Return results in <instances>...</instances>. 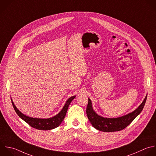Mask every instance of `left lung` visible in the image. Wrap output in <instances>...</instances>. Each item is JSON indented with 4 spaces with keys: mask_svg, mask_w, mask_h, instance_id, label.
I'll return each mask as SVG.
<instances>
[{
    "mask_svg": "<svg viewBox=\"0 0 156 156\" xmlns=\"http://www.w3.org/2000/svg\"><path fill=\"white\" fill-rule=\"evenodd\" d=\"M146 98L147 95L140 106L132 112L122 116L115 118H104L98 115L94 111L92 107L91 101L88 98V102L86 110L87 115L92 126L99 130L107 132L119 131L129 125L132 121L141 113L144 106Z\"/></svg>",
    "mask_w": 156,
    "mask_h": 156,
    "instance_id": "left-lung-1",
    "label": "left lung"
}]
</instances>
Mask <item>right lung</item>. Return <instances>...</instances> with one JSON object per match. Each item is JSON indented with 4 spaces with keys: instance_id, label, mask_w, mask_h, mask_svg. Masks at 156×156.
<instances>
[{
    "instance_id": "add662e5",
    "label": "right lung",
    "mask_w": 156,
    "mask_h": 156,
    "mask_svg": "<svg viewBox=\"0 0 156 156\" xmlns=\"http://www.w3.org/2000/svg\"><path fill=\"white\" fill-rule=\"evenodd\" d=\"M76 96H71L69 98L66 102L64 107L62 109V110L55 116L47 118V119H41V118H32L27 116L21 113L15 106L14 102H13L12 99V102L13 106V108L18 114V115L23 119L24 121H26L27 124H29L31 127L35 128L38 130H51L55 129L60 126V124L62 123L63 120L64 119L69 104H71V101L74 99Z\"/></svg>"
}]
</instances>
